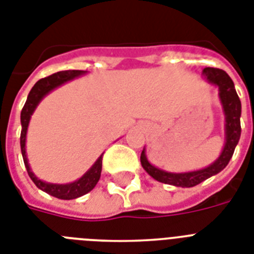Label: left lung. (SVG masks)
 Returning a JSON list of instances; mask_svg holds the SVG:
<instances>
[{
  "instance_id": "left-lung-1",
  "label": "left lung",
  "mask_w": 254,
  "mask_h": 254,
  "mask_svg": "<svg viewBox=\"0 0 254 254\" xmlns=\"http://www.w3.org/2000/svg\"><path fill=\"white\" fill-rule=\"evenodd\" d=\"M202 75L210 84L218 88L220 106L224 115V145L219 156L205 168L188 172H168L166 170L158 168L148 162L146 156V148L143 147L141 154V164L143 170L152 179L160 181L163 184H170L174 187L191 188L205 181L206 179L219 174L223 171L228 162L234 155L235 147L239 143L241 134L240 116H241V102L235 90V84L228 74L222 69L215 67H205L202 70Z\"/></svg>"
}]
</instances>
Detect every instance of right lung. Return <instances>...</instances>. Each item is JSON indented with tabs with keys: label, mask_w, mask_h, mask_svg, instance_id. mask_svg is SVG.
<instances>
[{
	"label": "right lung",
	"mask_w": 254,
	"mask_h": 254,
	"mask_svg": "<svg viewBox=\"0 0 254 254\" xmlns=\"http://www.w3.org/2000/svg\"><path fill=\"white\" fill-rule=\"evenodd\" d=\"M87 71L84 70H64V71H59L52 75H49L47 78L38 80L35 86L31 88L30 94L27 96L26 104H24L22 112H20V124H22V131H20V148H22V156H23L24 166L28 172V176L31 177V180L34 181L35 185L41 189L45 193L53 195L56 198L60 199H74L82 195L87 194L88 191H91L95 188V185L98 184L99 179H100V174H102V160H103V152L102 155L99 156L98 159L95 160V163L84 172L79 179L75 181L67 183V184H53V183H47L44 180H40L36 175L32 172L28 163V158H27L26 152V139H27V130H28V125H30L31 116L34 115L35 109L38 108L40 102L43 99L56 90L60 86L67 83L70 80L75 79V78L84 75Z\"/></svg>",
	"instance_id": "right-lung-1"
}]
</instances>
